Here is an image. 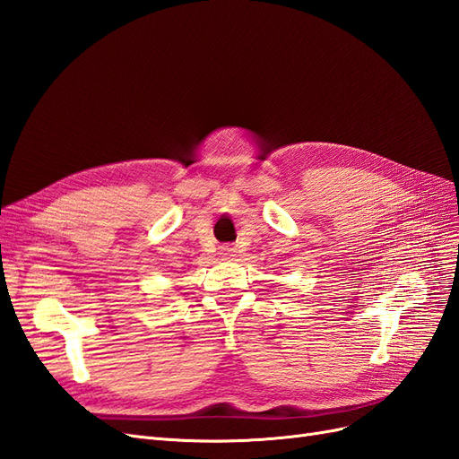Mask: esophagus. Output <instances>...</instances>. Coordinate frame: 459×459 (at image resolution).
Returning a JSON list of instances; mask_svg holds the SVG:
<instances>
[{"instance_id": "1", "label": "esophagus", "mask_w": 459, "mask_h": 459, "mask_svg": "<svg viewBox=\"0 0 459 459\" xmlns=\"http://www.w3.org/2000/svg\"><path fill=\"white\" fill-rule=\"evenodd\" d=\"M220 255L224 256V258H231V256H233V247H231V245H224V247H220Z\"/></svg>"}]
</instances>
